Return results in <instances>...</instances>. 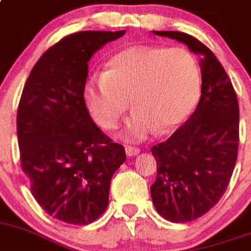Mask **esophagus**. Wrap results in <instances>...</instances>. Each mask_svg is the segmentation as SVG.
I'll list each match as a JSON object with an SVG mask.
<instances>
[{
  "mask_svg": "<svg viewBox=\"0 0 251 251\" xmlns=\"http://www.w3.org/2000/svg\"><path fill=\"white\" fill-rule=\"evenodd\" d=\"M126 155L127 156H136L140 152V149L136 147H131V145H126L125 147Z\"/></svg>",
  "mask_w": 251,
  "mask_h": 251,
  "instance_id": "obj_1",
  "label": "esophagus"
}]
</instances>
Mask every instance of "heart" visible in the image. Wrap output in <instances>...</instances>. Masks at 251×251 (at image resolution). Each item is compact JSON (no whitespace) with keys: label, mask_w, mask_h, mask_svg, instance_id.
<instances>
[{"label":"heart","mask_w":251,"mask_h":251,"mask_svg":"<svg viewBox=\"0 0 251 251\" xmlns=\"http://www.w3.org/2000/svg\"><path fill=\"white\" fill-rule=\"evenodd\" d=\"M201 88V68L188 49L132 45L111 56L101 77L84 87L83 97L92 119L104 130L119 125L130 100L134 111L124 135L139 141L184 123Z\"/></svg>","instance_id":"1"}]
</instances>
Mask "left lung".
<instances>
[{"label": "left lung", "instance_id": "8db88e82", "mask_svg": "<svg viewBox=\"0 0 251 251\" xmlns=\"http://www.w3.org/2000/svg\"><path fill=\"white\" fill-rule=\"evenodd\" d=\"M154 34L186 44L201 58L197 108L167 141L151 148L152 203L165 220L183 224L208 212L227 188L239 149V103L227 73L206 45L186 32Z\"/></svg>", "mask_w": 251, "mask_h": 251}]
</instances>
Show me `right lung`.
<instances>
[{"label":"right lung","mask_w":251,"mask_h":251,"mask_svg":"<svg viewBox=\"0 0 251 251\" xmlns=\"http://www.w3.org/2000/svg\"><path fill=\"white\" fill-rule=\"evenodd\" d=\"M121 31H79L45 51L26 80L17 110L23 172L43 210L72 225L106 211L111 178L126 160L92 121L84 103L88 62Z\"/></svg>","instance_id":"right-lung-1"}]
</instances>
